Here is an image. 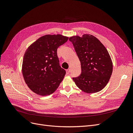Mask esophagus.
Masks as SVG:
<instances>
[{"instance_id": "esophagus-1", "label": "esophagus", "mask_w": 133, "mask_h": 133, "mask_svg": "<svg viewBox=\"0 0 133 133\" xmlns=\"http://www.w3.org/2000/svg\"><path fill=\"white\" fill-rule=\"evenodd\" d=\"M70 69H67V70H66V74L68 75V74H69V73H70Z\"/></svg>"}]
</instances>
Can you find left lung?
<instances>
[{
    "label": "left lung",
    "instance_id": "obj_1",
    "mask_svg": "<svg viewBox=\"0 0 133 133\" xmlns=\"http://www.w3.org/2000/svg\"><path fill=\"white\" fill-rule=\"evenodd\" d=\"M81 65V74L73 78L76 85L84 92H97L106 86L112 72V62L107 49L96 37L84 34L69 38Z\"/></svg>",
    "mask_w": 133,
    "mask_h": 133
}]
</instances>
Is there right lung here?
Masks as SVG:
<instances>
[{
  "instance_id": "obj_1",
  "label": "right lung",
  "mask_w": 133,
  "mask_h": 133,
  "mask_svg": "<svg viewBox=\"0 0 133 133\" xmlns=\"http://www.w3.org/2000/svg\"><path fill=\"white\" fill-rule=\"evenodd\" d=\"M68 38L59 34L44 35L25 51L22 74L25 83L34 92L50 95L59 87L66 72L59 65L57 50Z\"/></svg>"
}]
</instances>
